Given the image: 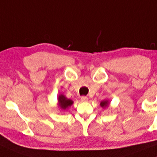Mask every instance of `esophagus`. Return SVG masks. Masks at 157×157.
Returning a JSON list of instances; mask_svg holds the SVG:
<instances>
[{"mask_svg":"<svg viewBox=\"0 0 157 157\" xmlns=\"http://www.w3.org/2000/svg\"><path fill=\"white\" fill-rule=\"evenodd\" d=\"M80 99H81V101H82V102H86V101H88V98L87 97H82L80 98Z\"/></svg>","mask_w":157,"mask_h":157,"instance_id":"obj_1","label":"esophagus"}]
</instances>
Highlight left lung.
I'll list each match as a JSON object with an SVG mask.
<instances>
[{
    "mask_svg": "<svg viewBox=\"0 0 157 157\" xmlns=\"http://www.w3.org/2000/svg\"><path fill=\"white\" fill-rule=\"evenodd\" d=\"M109 104V102L108 100H104V101H101V103H100V106L102 107V108H105V107H108Z\"/></svg>",
    "mask_w": 157,
    "mask_h": 157,
    "instance_id": "8db88e82",
    "label": "left lung"
}]
</instances>
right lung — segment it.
I'll use <instances>...</instances> for the list:
<instances>
[{"instance_id": "obj_1", "label": "right lung", "mask_w": 157, "mask_h": 157, "mask_svg": "<svg viewBox=\"0 0 157 157\" xmlns=\"http://www.w3.org/2000/svg\"><path fill=\"white\" fill-rule=\"evenodd\" d=\"M58 106L60 107V108L61 109H67L69 108V107H71L73 104L72 100L67 99L65 96H63V94H60L58 97Z\"/></svg>"}]
</instances>
